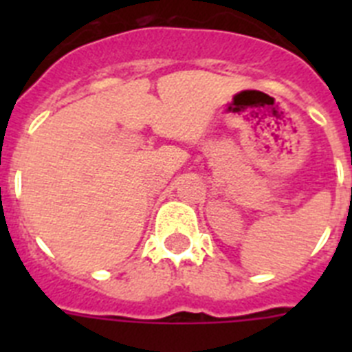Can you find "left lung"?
<instances>
[{"label": "left lung", "mask_w": 352, "mask_h": 352, "mask_svg": "<svg viewBox=\"0 0 352 352\" xmlns=\"http://www.w3.org/2000/svg\"><path fill=\"white\" fill-rule=\"evenodd\" d=\"M351 194H352V188H351Z\"/></svg>", "instance_id": "8db88e82"}]
</instances>
